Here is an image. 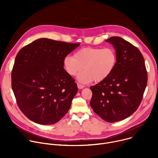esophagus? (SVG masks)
<instances>
[{
    "label": "esophagus",
    "mask_w": 158,
    "mask_h": 158,
    "mask_svg": "<svg viewBox=\"0 0 158 158\" xmlns=\"http://www.w3.org/2000/svg\"><path fill=\"white\" fill-rule=\"evenodd\" d=\"M77 87H78L79 89H82V88L84 87V85H82V84H81L80 83H77Z\"/></svg>",
    "instance_id": "34e87169"
}]
</instances>
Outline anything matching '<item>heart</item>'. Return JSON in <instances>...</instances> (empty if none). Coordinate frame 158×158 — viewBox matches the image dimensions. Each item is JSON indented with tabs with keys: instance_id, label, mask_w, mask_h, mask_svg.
<instances>
[{
	"instance_id": "heart-1",
	"label": "heart",
	"mask_w": 158,
	"mask_h": 158,
	"mask_svg": "<svg viewBox=\"0 0 158 158\" xmlns=\"http://www.w3.org/2000/svg\"><path fill=\"white\" fill-rule=\"evenodd\" d=\"M117 54L111 48H85L78 50L74 56H67L63 61L66 73L71 76L84 71L78 76L82 83L87 84L93 80L101 82L106 80L115 69Z\"/></svg>"
}]
</instances>
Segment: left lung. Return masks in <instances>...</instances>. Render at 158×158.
Listing matches in <instances>:
<instances>
[{"instance_id": "8db88e82", "label": "left lung", "mask_w": 158, "mask_h": 158, "mask_svg": "<svg viewBox=\"0 0 158 158\" xmlns=\"http://www.w3.org/2000/svg\"><path fill=\"white\" fill-rule=\"evenodd\" d=\"M113 45L117 63L112 73L104 81L90 87V104L104 121L123 120L136 111L143 99L148 82L144 57L140 51L119 37L106 40Z\"/></svg>"}]
</instances>
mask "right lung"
<instances>
[{
  "label": "right lung",
  "mask_w": 158,
  "mask_h": 158,
  "mask_svg": "<svg viewBox=\"0 0 158 158\" xmlns=\"http://www.w3.org/2000/svg\"><path fill=\"white\" fill-rule=\"evenodd\" d=\"M79 45L42 38L19 51L12 71V88L19 109L28 119L53 124L68 112L78 89L63 61Z\"/></svg>",
  "instance_id": "right-lung-1"
}]
</instances>
